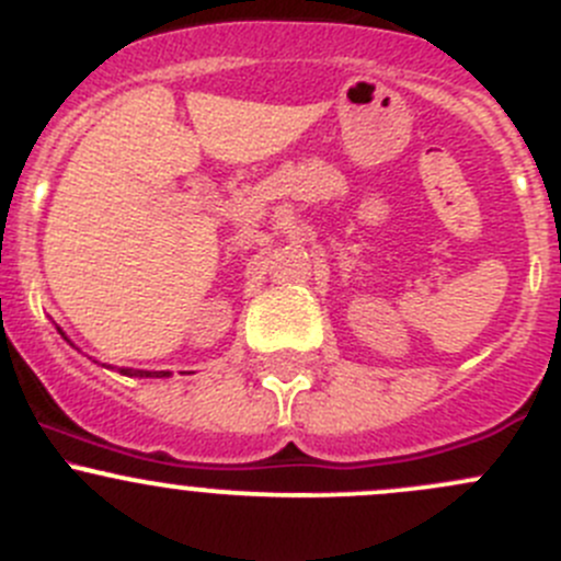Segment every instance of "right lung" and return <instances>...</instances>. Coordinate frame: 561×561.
I'll return each instance as SVG.
<instances>
[{"label":"right lung","mask_w":561,"mask_h":561,"mask_svg":"<svg viewBox=\"0 0 561 561\" xmlns=\"http://www.w3.org/2000/svg\"><path fill=\"white\" fill-rule=\"evenodd\" d=\"M61 336H65V333H61ZM67 342H70V339H67ZM118 371H122V375H127V377H171V371H140V369H118Z\"/></svg>","instance_id":"add662e5"}]
</instances>
